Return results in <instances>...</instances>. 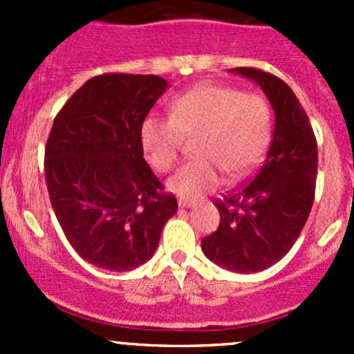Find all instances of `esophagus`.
I'll use <instances>...</instances> for the list:
<instances>
[{"label":"esophagus","instance_id":"esophagus-1","mask_svg":"<svg viewBox=\"0 0 354 354\" xmlns=\"http://www.w3.org/2000/svg\"><path fill=\"white\" fill-rule=\"evenodd\" d=\"M178 205H180L181 209H190V207H195V202H194V200L180 198V200H178Z\"/></svg>","mask_w":354,"mask_h":354}]
</instances>
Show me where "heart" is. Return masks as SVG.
I'll return each instance as SVG.
<instances>
[{
    "label": "heart",
    "mask_w": 354,
    "mask_h": 354,
    "mask_svg": "<svg viewBox=\"0 0 354 354\" xmlns=\"http://www.w3.org/2000/svg\"><path fill=\"white\" fill-rule=\"evenodd\" d=\"M272 114L260 95L219 84H202L178 95L169 118L147 116L140 123V144L159 173L173 169L185 138L197 137L194 156L167 181L181 198H198L216 188L221 173L243 176L267 151Z\"/></svg>",
    "instance_id": "obj_1"
}]
</instances>
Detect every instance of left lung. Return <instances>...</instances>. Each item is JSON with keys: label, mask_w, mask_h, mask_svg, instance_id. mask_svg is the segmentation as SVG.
Listing matches in <instances>:
<instances>
[{"label": "left lung", "mask_w": 354, "mask_h": 354, "mask_svg": "<svg viewBox=\"0 0 354 354\" xmlns=\"http://www.w3.org/2000/svg\"><path fill=\"white\" fill-rule=\"evenodd\" d=\"M263 91L276 116L272 142L255 176L216 200L219 227L202 252L231 272L252 274L279 262L298 240L315 197L317 140L286 82L257 68H234Z\"/></svg>", "instance_id": "left-lung-1"}]
</instances>
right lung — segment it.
Returning <instances> with one entry per match:
<instances>
[{"label": "right lung", "instance_id": "1", "mask_svg": "<svg viewBox=\"0 0 354 354\" xmlns=\"http://www.w3.org/2000/svg\"><path fill=\"white\" fill-rule=\"evenodd\" d=\"M166 88L157 75H99L53 123L44 157L49 200L75 252L99 269L127 272L152 259L178 210L138 135Z\"/></svg>", "mask_w": 354, "mask_h": 354}]
</instances>
